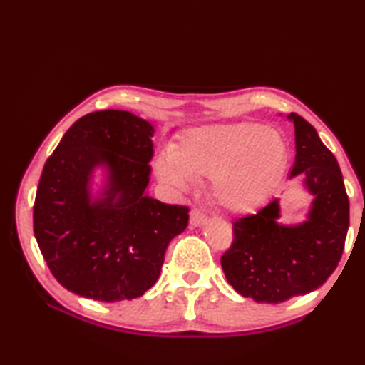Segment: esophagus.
<instances>
[{
  "label": "esophagus",
  "mask_w": 365,
  "mask_h": 365,
  "mask_svg": "<svg viewBox=\"0 0 365 365\" xmlns=\"http://www.w3.org/2000/svg\"><path fill=\"white\" fill-rule=\"evenodd\" d=\"M206 224V215L200 209H191L190 212V225L191 227H202Z\"/></svg>",
  "instance_id": "34e87169"
}]
</instances>
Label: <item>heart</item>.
Wrapping results in <instances>:
<instances>
[{"mask_svg":"<svg viewBox=\"0 0 365 365\" xmlns=\"http://www.w3.org/2000/svg\"><path fill=\"white\" fill-rule=\"evenodd\" d=\"M288 163L283 135L256 123L195 127L183 132L169 153L154 159V174L175 193L209 178V195L237 215L261 209L282 180Z\"/></svg>","mask_w":365,"mask_h":365,"instance_id":"obj_1","label":"heart"}]
</instances>
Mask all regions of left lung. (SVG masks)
Returning <instances> with one entry per match:
<instances>
[{"label":"left lung","mask_w":365,"mask_h":365,"mask_svg":"<svg viewBox=\"0 0 365 365\" xmlns=\"http://www.w3.org/2000/svg\"><path fill=\"white\" fill-rule=\"evenodd\" d=\"M296 158L289 178L311 196L304 220L283 224L277 197L256 215L233 224V245L220 259L227 282L245 298L277 304L322 287L341 259L349 201L338 160L311 123L298 114Z\"/></svg>","instance_id":"left-lung-1"}]
</instances>
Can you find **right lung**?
<instances>
[{
	"mask_svg": "<svg viewBox=\"0 0 365 365\" xmlns=\"http://www.w3.org/2000/svg\"><path fill=\"white\" fill-rule=\"evenodd\" d=\"M154 127L128 110H98L66 132L43 168L36 243L51 274L83 298L117 302L159 279L188 207L148 195Z\"/></svg>",
	"mask_w": 365,
	"mask_h": 365,
	"instance_id": "add662e5",
	"label": "right lung"
}]
</instances>
